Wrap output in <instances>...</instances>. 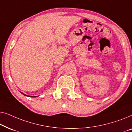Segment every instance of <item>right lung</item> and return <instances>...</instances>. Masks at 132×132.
Segmentation results:
<instances>
[{"instance_id": "add662e5", "label": "right lung", "mask_w": 132, "mask_h": 132, "mask_svg": "<svg viewBox=\"0 0 132 132\" xmlns=\"http://www.w3.org/2000/svg\"><path fill=\"white\" fill-rule=\"evenodd\" d=\"M21 93L23 94H24V96H27V95H26V94H24V93ZM30 97H32V96H30ZM34 97H36V96H34Z\"/></svg>"}]
</instances>
